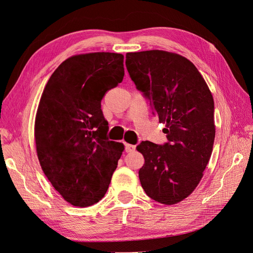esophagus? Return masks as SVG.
<instances>
[{"label": "esophagus", "instance_id": "esophagus-1", "mask_svg": "<svg viewBox=\"0 0 253 253\" xmlns=\"http://www.w3.org/2000/svg\"><path fill=\"white\" fill-rule=\"evenodd\" d=\"M126 145V152H133V151H135V149H136V145H134V144H129V143H126L125 144Z\"/></svg>", "mask_w": 253, "mask_h": 253}]
</instances>
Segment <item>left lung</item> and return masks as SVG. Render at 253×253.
I'll list each match as a JSON object with an SVG mask.
<instances>
[{
	"label": "left lung",
	"instance_id": "1",
	"mask_svg": "<svg viewBox=\"0 0 253 253\" xmlns=\"http://www.w3.org/2000/svg\"><path fill=\"white\" fill-rule=\"evenodd\" d=\"M126 70L136 88L150 100L153 114L166 122L168 142L142 141L139 170L149 197L174 205L200 183L211 157L215 126L214 101L206 81L187 58L164 50L127 52Z\"/></svg>",
	"mask_w": 253,
	"mask_h": 253
}]
</instances>
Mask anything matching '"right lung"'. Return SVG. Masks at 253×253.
I'll return each instance as SVG.
<instances>
[{"mask_svg": "<svg viewBox=\"0 0 253 253\" xmlns=\"http://www.w3.org/2000/svg\"><path fill=\"white\" fill-rule=\"evenodd\" d=\"M124 55L90 52L61 63L45 86L35 121L37 154L45 176L76 207L108 191L124 144L109 140L101 100L124 79Z\"/></svg>", "mask_w": 253, "mask_h": 253, "instance_id": "add662e5", "label": "right lung"}]
</instances>
